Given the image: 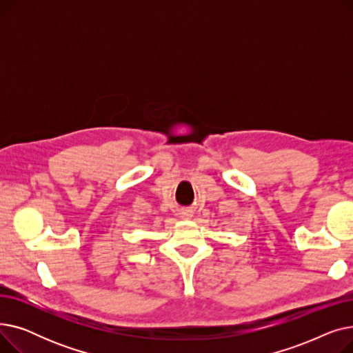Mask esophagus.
Masks as SVG:
<instances>
[{"mask_svg": "<svg viewBox=\"0 0 353 353\" xmlns=\"http://www.w3.org/2000/svg\"><path fill=\"white\" fill-rule=\"evenodd\" d=\"M181 217L183 219H192L193 217V212L192 210H184V212H181Z\"/></svg>", "mask_w": 353, "mask_h": 353, "instance_id": "1", "label": "esophagus"}]
</instances>
